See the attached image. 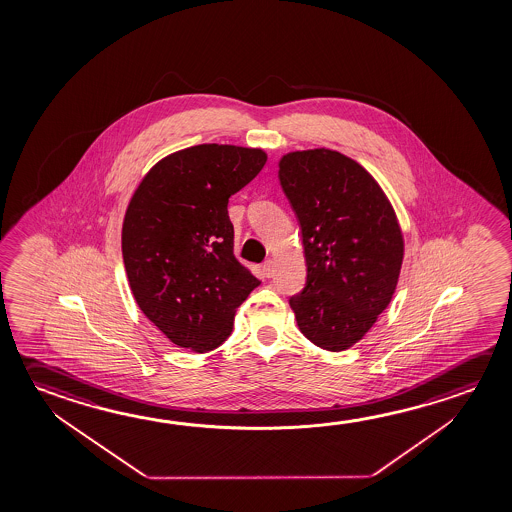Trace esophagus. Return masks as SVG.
Returning a JSON list of instances; mask_svg holds the SVG:
<instances>
[{
  "mask_svg": "<svg viewBox=\"0 0 512 512\" xmlns=\"http://www.w3.org/2000/svg\"><path fill=\"white\" fill-rule=\"evenodd\" d=\"M260 269H262V275L266 278L273 277V273H275V262L273 260H266L262 266H260Z\"/></svg>",
  "mask_w": 512,
  "mask_h": 512,
  "instance_id": "esophagus-1",
  "label": "esophagus"
}]
</instances>
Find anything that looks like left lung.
Here are the masks:
<instances>
[{"instance_id":"1","label":"left lung","mask_w":512,"mask_h":512,"mask_svg":"<svg viewBox=\"0 0 512 512\" xmlns=\"http://www.w3.org/2000/svg\"><path fill=\"white\" fill-rule=\"evenodd\" d=\"M278 180L302 227L307 284L289 305L303 336L343 352L387 309L402 269V228L377 180L327 148L289 151Z\"/></svg>"}]
</instances>
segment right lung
Wrapping results in <instances>:
<instances>
[{
	"instance_id": "obj_1",
	"label": "right lung",
	"mask_w": 512,
	"mask_h": 512,
	"mask_svg": "<svg viewBox=\"0 0 512 512\" xmlns=\"http://www.w3.org/2000/svg\"><path fill=\"white\" fill-rule=\"evenodd\" d=\"M268 160L260 148L198 144L144 175L123 219L128 284L171 343L205 353L225 343L235 310L260 284L234 255L228 198Z\"/></svg>"
}]
</instances>
